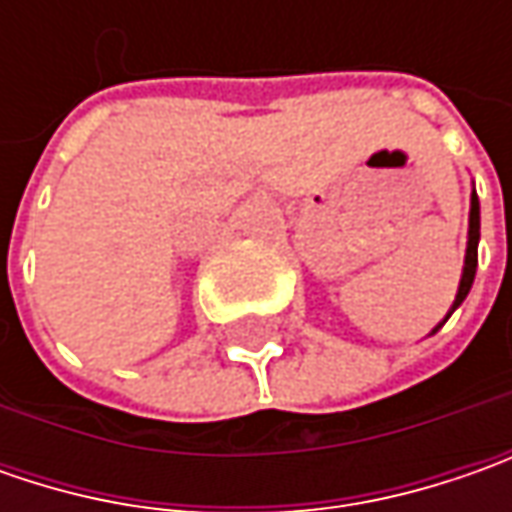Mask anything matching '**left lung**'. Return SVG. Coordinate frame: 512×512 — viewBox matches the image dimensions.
<instances>
[{"label": "left lung", "mask_w": 512, "mask_h": 512, "mask_svg": "<svg viewBox=\"0 0 512 512\" xmlns=\"http://www.w3.org/2000/svg\"><path fill=\"white\" fill-rule=\"evenodd\" d=\"M470 225H467V250H464V267H462V279H459V290H456V299H453V305L447 310V316H444L439 325L433 327V333L439 330V327L450 319V313L456 310V307L462 305L464 299H467V293H470V287H473V279H476V267H479V196H476V187H473V193H470V219H467Z\"/></svg>", "instance_id": "8db88e82"}]
</instances>
